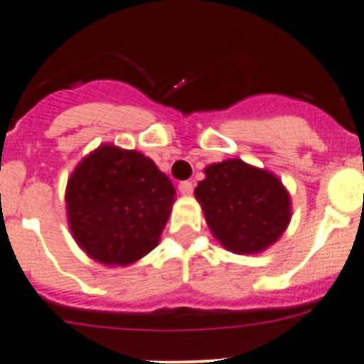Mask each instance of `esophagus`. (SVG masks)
<instances>
[{"label": "esophagus", "instance_id": "esophagus-1", "mask_svg": "<svg viewBox=\"0 0 364 364\" xmlns=\"http://www.w3.org/2000/svg\"><path fill=\"white\" fill-rule=\"evenodd\" d=\"M179 192H181L183 196H190V193L193 192V183L192 181H181L179 183Z\"/></svg>", "mask_w": 364, "mask_h": 364}]
</instances>
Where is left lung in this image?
<instances>
[{"label":"left lung","instance_id":"8db88e82","mask_svg":"<svg viewBox=\"0 0 364 364\" xmlns=\"http://www.w3.org/2000/svg\"><path fill=\"white\" fill-rule=\"evenodd\" d=\"M196 199L213 236L234 253H255L273 245L291 222V197L271 172L243 160L205 167Z\"/></svg>","mask_w":364,"mask_h":364}]
</instances>
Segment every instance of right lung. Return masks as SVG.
I'll return each mask as SVG.
<instances>
[{"label": "right lung", "mask_w": 364, "mask_h": 364, "mask_svg": "<svg viewBox=\"0 0 364 364\" xmlns=\"http://www.w3.org/2000/svg\"><path fill=\"white\" fill-rule=\"evenodd\" d=\"M176 190L142 153L102 146L67 185V213L77 245L107 266L135 262L159 245Z\"/></svg>", "instance_id": "obj_1"}]
</instances>
